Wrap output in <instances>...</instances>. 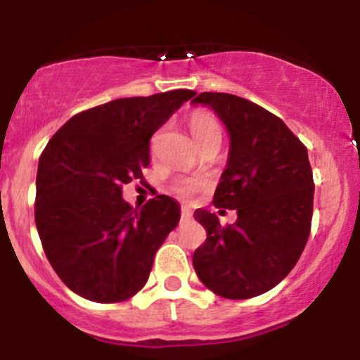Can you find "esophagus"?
Instances as JSON below:
<instances>
[{
    "mask_svg": "<svg viewBox=\"0 0 360 360\" xmlns=\"http://www.w3.org/2000/svg\"><path fill=\"white\" fill-rule=\"evenodd\" d=\"M191 218H193L191 210H189L188 206H183V208H181V221H189Z\"/></svg>",
    "mask_w": 360,
    "mask_h": 360,
    "instance_id": "obj_1",
    "label": "esophagus"
}]
</instances>
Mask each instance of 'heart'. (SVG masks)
<instances>
[{
    "mask_svg": "<svg viewBox=\"0 0 360 360\" xmlns=\"http://www.w3.org/2000/svg\"><path fill=\"white\" fill-rule=\"evenodd\" d=\"M189 130H191L194 142L200 147L210 142H221L223 128L220 120L206 110H196L189 117ZM203 186L205 179L194 177V179H177L172 184V189H174V193L183 194V196H191V194L200 191Z\"/></svg>",
    "mask_w": 360,
    "mask_h": 360,
    "instance_id": "b5f03b06",
    "label": "heart"
}]
</instances>
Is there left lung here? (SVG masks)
Here are the masks:
<instances>
[{"label":"left lung","mask_w":360,"mask_h":360,"mask_svg":"<svg viewBox=\"0 0 360 360\" xmlns=\"http://www.w3.org/2000/svg\"><path fill=\"white\" fill-rule=\"evenodd\" d=\"M193 103L212 106L229 130V164L213 205L238 217L221 226L214 213L194 212L206 230L194 271L214 295L254 298L286 278L308 242L315 193L308 150L283 120L245 98L200 93Z\"/></svg>","instance_id":"left-lung-1"}]
</instances>
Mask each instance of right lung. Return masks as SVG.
I'll use <instances>...</instances> for the list:
<instances>
[{
  "label": "right lung",
  "mask_w": 360,
  "mask_h": 360,
  "mask_svg": "<svg viewBox=\"0 0 360 360\" xmlns=\"http://www.w3.org/2000/svg\"><path fill=\"white\" fill-rule=\"evenodd\" d=\"M194 94L120 98L74 115L49 140L37 171L35 225L53 271L76 295L118 303L147 283L181 210L166 194L131 208L122 189L142 183L150 137Z\"/></svg>",
  "instance_id": "add662e5"
}]
</instances>
